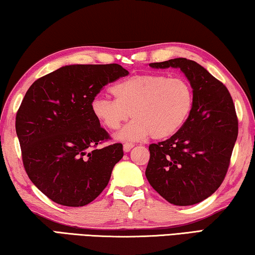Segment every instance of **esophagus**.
<instances>
[{
    "instance_id": "1",
    "label": "esophagus",
    "mask_w": 255,
    "mask_h": 255,
    "mask_svg": "<svg viewBox=\"0 0 255 255\" xmlns=\"http://www.w3.org/2000/svg\"><path fill=\"white\" fill-rule=\"evenodd\" d=\"M132 147H133L132 144H130V143H125V144H124V152L128 153L129 150H130Z\"/></svg>"
}]
</instances>
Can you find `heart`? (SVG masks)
I'll list each match as a JSON object with an SVG mask.
<instances>
[{"instance_id":"b5f03b06","label":"heart","mask_w":255,"mask_h":255,"mask_svg":"<svg viewBox=\"0 0 255 255\" xmlns=\"http://www.w3.org/2000/svg\"><path fill=\"white\" fill-rule=\"evenodd\" d=\"M115 100L98 97L91 110L99 123L117 130L133 118L117 135L119 140L150 137L165 139L175 135L187 122L193 108L191 85L180 77L163 74L136 75L111 88Z\"/></svg>"}]
</instances>
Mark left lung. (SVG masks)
Listing matches in <instances>:
<instances>
[{"mask_svg":"<svg viewBox=\"0 0 255 255\" xmlns=\"http://www.w3.org/2000/svg\"><path fill=\"white\" fill-rule=\"evenodd\" d=\"M149 66L179 68L190 82L195 101L175 135L149 145L145 175L170 204L196 205L219 188L230 165L239 133L233 99L226 86L195 60L174 58Z\"/></svg>","mask_w":255,"mask_h":255,"instance_id":"8db88e82","label":"left lung"}]
</instances>
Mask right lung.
I'll list each match as a JSON object with an SVG mask.
<instances>
[{
	"instance_id": "1",
	"label": "right lung",
	"mask_w": 255,
	"mask_h": 255,
	"mask_svg": "<svg viewBox=\"0 0 255 255\" xmlns=\"http://www.w3.org/2000/svg\"><path fill=\"white\" fill-rule=\"evenodd\" d=\"M128 74L118 64H74L38 79L25 93L15 118L23 165L56 204L85 206L109 183L123 145L91 150L109 138L91 105L103 86Z\"/></svg>"
}]
</instances>
